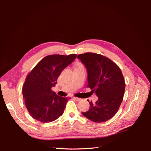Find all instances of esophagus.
I'll use <instances>...</instances> for the list:
<instances>
[{
	"instance_id": "34e87169",
	"label": "esophagus",
	"mask_w": 151,
	"mask_h": 151,
	"mask_svg": "<svg viewBox=\"0 0 151 151\" xmlns=\"http://www.w3.org/2000/svg\"><path fill=\"white\" fill-rule=\"evenodd\" d=\"M74 99L75 100H76L77 101H80L82 99H81V98H77V97H74Z\"/></svg>"
}]
</instances>
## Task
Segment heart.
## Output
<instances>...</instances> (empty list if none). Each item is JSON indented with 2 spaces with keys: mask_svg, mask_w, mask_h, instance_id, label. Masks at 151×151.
I'll use <instances>...</instances> for the list:
<instances>
[{
  "mask_svg": "<svg viewBox=\"0 0 151 151\" xmlns=\"http://www.w3.org/2000/svg\"><path fill=\"white\" fill-rule=\"evenodd\" d=\"M79 65H80V64H79Z\"/></svg>",
  "mask_w": 151,
  "mask_h": 151,
  "instance_id": "1",
  "label": "heart"
}]
</instances>
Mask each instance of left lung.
<instances>
[{
	"label": "left lung",
	"instance_id": "left-lung-1",
	"mask_svg": "<svg viewBox=\"0 0 151 151\" xmlns=\"http://www.w3.org/2000/svg\"><path fill=\"white\" fill-rule=\"evenodd\" d=\"M88 70V88L98 99L89 102L90 108L83 115L94 122H106L115 115L123 101L125 83L122 70L108 57L94 53L77 56Z\"/></svg>",
	"mask_w": 151,
	"mask_h": 151
}]
</instances>
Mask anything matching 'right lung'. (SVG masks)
<instances>
[{
    "mask_svg": "<svg viewBox=\"0 0 151 151\" xmlns=\"http://www.w3.org/2000/svg\"><path fill=\"white\" fill-rule=\"evenodd\" d=\"M76 54L50 55L42 59L27 75L22 86L26 107L35 120L48 123L64 111L70 98L57 95L52 88L64 68L75 60Z\"/></svg>",
    "mask_w": 151,
    "mask_h": 151,
    "instance_id": "obj_1",
    "label": "right lung"
}]
</instances>
